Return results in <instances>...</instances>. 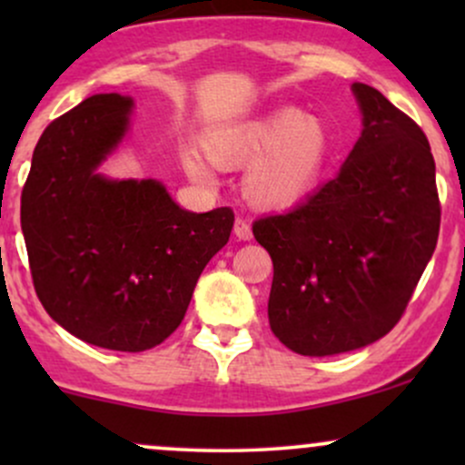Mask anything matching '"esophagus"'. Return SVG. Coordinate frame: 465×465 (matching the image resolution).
I'll return each mask as SVG.
<instances>
[{"instance_id": "34e87169", "label": "esophagus", "mask_w": 465, "mask_h": 465, "mask_svg": "<svg viewBox=\"0 0 465 465\" xmlns=\"http://www.w3.org/2000/svg\"><path fill=\"white\" fill-rule=\"evenodd\" d=\"M233 236L238 240H251L253 238V232H251V223L247 218H236V223H233Z\"/></svg>"}]
</instances>
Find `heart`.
Segmentation results:
<instances>
[{"label":"heart","instance_id":"obj_1","mask_svg":"<svg viewBox=\"0 0 465 465\" xmlns=\"http://www.w3.org/2000/svg\"><path fill=\"white\" fill-rule=\"evenodd\" d=\"M205 153L221 168L249 165L244 192L260 207H286L300 201L330 157V135L322 122L300 109H277L242 124L205 135ZM192 179L212 181V170L194 148L181 153Z\"/></svg>","mask_w":465,"mask_h":465}]
</instances>
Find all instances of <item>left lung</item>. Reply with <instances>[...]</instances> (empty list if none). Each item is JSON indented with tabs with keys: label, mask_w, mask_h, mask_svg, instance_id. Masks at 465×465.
<instances>
[{
	"label": "left lung",
	"mask_w": 465,
	"mask_h": 465,
	"mask_svg": "<svg viewBox=\"0 0 465 465\" xmlns=\"http://www.w3.org/2000/svg\"><path fill=\"white\" fill-rule=\"evenodd\" d=\"M351 92L362 131L339 174L286 214L253 223L273 260L271 330L302 356L343 354L382 339L440 236L426 135L378 89L354 83Z\"/></svg>",
	"instance_id": "obj_1"
}]
</instances>
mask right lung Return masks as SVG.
Returning a JSON list of instances; mask_svg holds the SVG:
<instances>
[{"label": "right lung", "instance_id": "right-lung-1", "mask_svg": "<svg viewBox=\"0 0 465 465\" xmlns=\"http://www.w3.org/2000/svg\"><path fill=\"white\" fill-rule=\"evenodd\" d=\"M133 98L98 94L44 131L21 192V232L41 303L84 343L143 351L188 311L205 264L227 244L233 212L183 210L154 179H106Z\"/></svg>", "mask_w": 465, "mask_h": 465}]
</instances>
